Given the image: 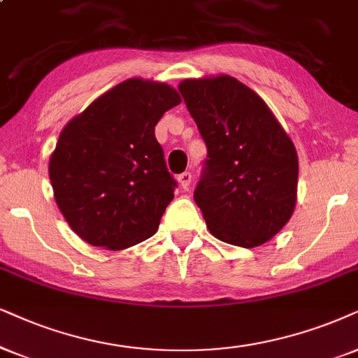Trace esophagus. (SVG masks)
Here are the masks:
<instances>
[{
  "label": "esophagus",
  "mask_w": 358,
  "mask_h": 358,
  "mask_svg": "<svg viewBox=\"0 0 358 358\" xmlns=\"http://www.w3.org/2000/svg\"><path fill=\"white\" fill-rule=\"evenodd\" d=\"M178 183L183 189H188L189 183H192V173H189V171H185V173L178 175Z\"/></svg>",
  "instance_id": "esophagus-1"
}]
</instances>
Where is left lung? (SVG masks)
Listing matches in <instances>:
<instances>
[{
  "mask_svg": "<svg viewBox=\"0 0 358 358\" xmlns=\"http://www.w3.org/2000/svg\"><path fill=\"white\" fill-rule=\"evenodd\" d=\"M208 148L194 188L208 229L220 241L256 248L291 220L299 160L292 140L255 90L228 74L178 84Z\"/></svg>",
  "mask_w": 358,
  "mask_h": 358,
  "instance_id": "8db88e82",
  "label": "left lung"
}]
</instances>
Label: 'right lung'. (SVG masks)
Segmentation results:
<instances>
[{
	"mask_svg": "<svg viewBox=\"0 0 358 358\" xmlns=\"http://www.w3.org/2000/svg\"><path fill=\"white\" fill-rule=\"evenodd\" d=\"M180 102L169 84L127 79L62 129L49 180L62 216L85 243L117 251L157 233L176 183L155 125Z\"/></svg>",
	"mask_w": 358,
	"mask_h": 358,
	"instance_id": "right-lung-1",
	"label": "right lung"
}]
</instances>
